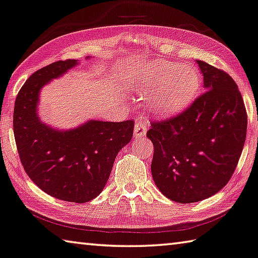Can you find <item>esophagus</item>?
I'll list each match as a JSON object with an SVG mask.
<instances>
[{
  "label": "esophagus",
  "instance_id": "esophagus-1",
  "mask_svg": "<svg viewBox=\"0 0 258 258\" xmlns=\"http://www.w3.org/2000/svg\"><path fill=\"white\" fill-rule=\"evenodd\" d=\"M146 134V123L143 120H137L136 124H135V137H144Z\"/></svg>",
  "mask_w": 258,
  "mask_h": 258
}]
</instances>
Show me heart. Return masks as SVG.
I'll list each match as a JSON object with an SVG mask.
<instances>
[{
    "mask_svg": "<svg viewBox=\"0 0 258 258\" xmlns=\"http://www.w3.org/2000/svg\"><path fill=\"white\" fill-rule=\"evenodd\" d=\"M134 90L150 94L151 109L160 115L179 112L193 99L200 88V75L194 67L157 60L133 71Z\"/></svg>",
    "mask_w": 258,
    "mask_h": 258,
    "instance_id": "1",
    "label": "heart"
}]
</instances>
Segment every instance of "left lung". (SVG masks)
<instances>
[{"instance_id":"left-lung-1","label":"left lung","mask_w":258,"mask_h":258,"mask_svg":"<svg viewBox=\"0 0 258 258\" xmlns=\"http://www.w3.org/2000/svg\"><path fill=\"white\" fill-rule=\"evenodd\" d=\"M206 91L167 120L151 121V170L160 191L179 204L214 196L229 183L247 135V112L226 72L197 60Z\"/></svg>"}]
</instances>
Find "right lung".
<instances>
[{"label": "right lung", "instance_id": "add662e5", "mask_svg": "<svg viewBox=\"0 0 258 258\" xmlns=\"http://www.w3.org/2000/svg\"><path fill=\"white\" fill-rule=\"evenodd\" d=\"M77 64V59L59 60L27 79L15 101L14 134L33 183L57 199L83 204L103 191L117 153L132 141L135 121L91 120L67 132L42 123L36 114L40 89Z\"/></svg>", "mask_w": 258, "mask_h": 258}]
</instances>
